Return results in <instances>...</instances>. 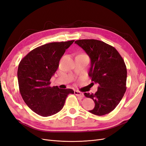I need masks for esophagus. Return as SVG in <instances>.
Returning a JSON list of instances; mask_svg holds the SVG:
<instances>
[{
  "mask_svg": "<svg viewBox=\"0 0 146 146\" xmlns=\"http://www.w3.org/2000/svg\"><path fill=\"white\" fill-rule=\"evenodd\" d=\"M74 94L77 96L80 97V98H83V97H84V94H83V92H81L78 91H75Z\"/></svg>",
  "mask_w": 146,
  "mask_h": 146,
  "instance_id": "1",
  "label": "esophagus"
}]
</instances>
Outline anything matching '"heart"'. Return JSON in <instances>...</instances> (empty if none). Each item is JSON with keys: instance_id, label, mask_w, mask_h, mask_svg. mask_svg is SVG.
Masks as SVG:
<instances>
[{"instance_id": "b5f03b06", "label": "heart", "mask_w": 146, "mask_h": 146, "mask_svg": "<svg viewBox=\"0 0 146 146\" xmlns=\"http://www.w3.org/2000/svg\"><path fill=\"white\" fill-rule=\"evenodd\" d=\"M82 55H85V54H82Z\"/></svg>"}]
</instances>
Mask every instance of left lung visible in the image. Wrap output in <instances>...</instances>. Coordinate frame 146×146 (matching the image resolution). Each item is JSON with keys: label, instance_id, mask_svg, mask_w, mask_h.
<instances>
[{"label": "left lung", "instance_id": "8db88e82", "mask_svg": "<svg viewBox=\"0 0 146 146\" xmlns=\"http://www.w3.org/2000/svg\"><path fill=\"white\" fill-rule=\"evenodd\" d=\"M91 59L88 75L99 84L96 93L85 92L94 100L95 107L90 112L98 116L108 114L115 108L124 95L127 87V68L123 58L114 47L96 39L75 41Z\"/></svg>", "mask_w": 146, "mask_h": 146}]
</instances>
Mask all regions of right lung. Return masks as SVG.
<instances>
[{"label":"right lung","instance_id":"1","mask_svg":"<svg viewBox=\"0 0 146 146\" xmlns=\"http://www.w3.org/2000/svg\"><path fill=\"white\" fill-rule=\"evenodd\" d=\"M74 40L46 44L30 51L20 61L17 79L22 98L35 113L47 117L63 108L71 89L50 86V80L59 66L66 50Z\"/></svg>","mask_w":146,"mask_h":146}]
</instances>
